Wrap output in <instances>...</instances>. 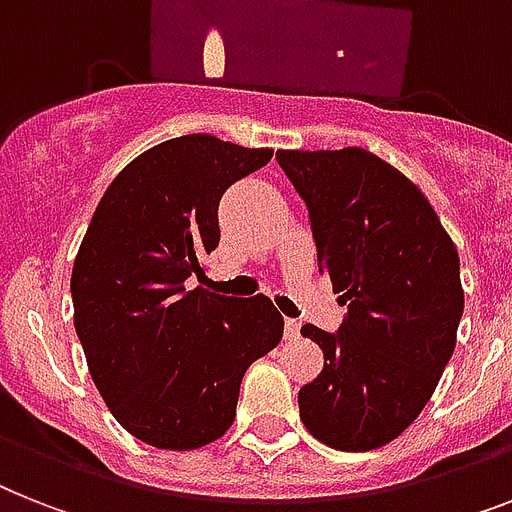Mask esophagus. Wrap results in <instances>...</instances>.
Returning a JSON list of instances; mask_svg holds the SVG:
<instances>
[{"instance_id": "1", "label": "esophagus", "mask_w": 512, "mask_h": 512, "mask_svg": "<svg viewBox=\"0 0 512 512\" xmlns=\"http://www.w3.org/2000/svg\"><path fill=\"white\" fill-rule=\"evenodd\" d=\"M298 335H301V324L295 322V319H287V322H285V340H295Z\"/></svg>"}]
</instances>
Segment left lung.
I'll use <instances>...</instances> for the list:
<instances>
[{"instance_id": "8db88e82", "label": "left lung", "mask_w": 512, "mask_h": 512, "mask_svg": "<svg viewBox=\"0 0 512 512\" xmlns=\"http://www.w3.org/2000/svg\"><path fill=\"white\" fill-rule=\"evenodd\" d=\"M311 217L319 264L348 316L335 335L306 324L324 369L298 392L301 421L345 453L387 445L437 390L463 316L460 259L432 204L358 146L277 151Z\"/></svg>"}]
</instances>
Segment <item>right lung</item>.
<instances>
[{
    "mask_svg": "<svg viewBox=\"0 0 512 512\" xmlns=\"http://www.w3.org/2000/svg\"><path fill=\"white\" fill-rule=\"evenodd\" d=\"M193 133L143 151L96 206L70 277L73 322L96 390L133 437L196 450L235 421L240 382L282 340L266 295L204 287L219 246V198L272 159ZM196 273L202 285L189 290Z\"/></svg>",
    "mask_w": 512,
    "mask_h": 512,
    "instance_id": "obj_1",
    "label": "right lung"
}]
</instances>
